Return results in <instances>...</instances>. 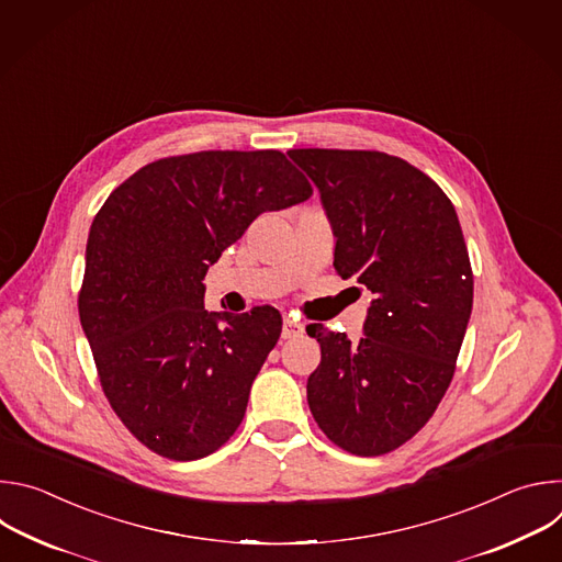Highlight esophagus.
I'll return each instance as SVG.
<instances>
[{
  "mask_svg": "<svg viewBox=\"0 0 562 562\" xmlns=\"http://www.w3.org/2000/svg\"><path fill=\"white\" fill-rule=\"evenodd\" d=\"M302 334H304V325L295 323V319H291V317H284V323H282V338L284 340L300 338Z\"/></svg>",
  "mask_w": 562,
  "mask_h": 562,
  "instance_id": "1",
  "label": "esophagus"
}]
</instances>
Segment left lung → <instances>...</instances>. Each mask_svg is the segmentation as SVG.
Here are the masks:
<instances>
[{
	"mask_svg": "<svg viewBox=\"0 0 562 562\" xmlns=\"http://www.w3.org/2000/svg\"><path fill=\"white\" fill-rule=\"evenodd\" d=\"M336 235L334 267L371 293L364 336L308 325L323 360L306 400L317 427L356 456L414 438L456 371L473 276L451 200L423 171L380 150L293 148Z\"/></svg>",
	"mask_w": 562,
	"mask_h": 562,
	"instance_id": "obj_1",
	"label": "left lung"
}]
</instances>
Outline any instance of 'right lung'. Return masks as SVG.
<instances>
[{
	"label": "right lung",
	"mask_w": 562,
	"mask_h": 562,
	"mask_svg": "<svg viewBox=\"0 0 562 562\" xmlns=\"http://www.w3.org/2000/svg\"><path fill=\"white\" fill-rule=\"evenodd\" d=\"M311 193L280 150H200L142 167L98 211L79 323L113 412L150 451L198 460L243 423L282 317L209 313L202 280L260 213Z\"/></svg>",
	"instance_id": "add662e5"
}]
</instances>
